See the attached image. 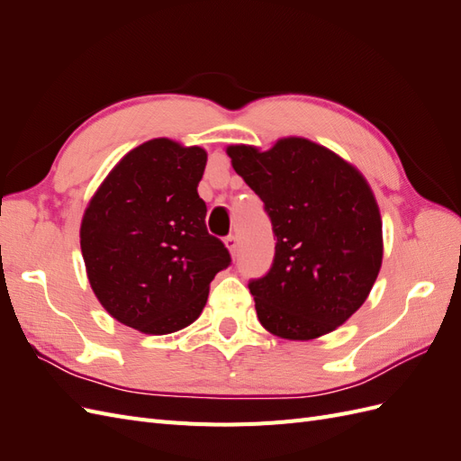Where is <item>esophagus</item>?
Segmentation results:
<instances>
[{
    "instance_id": "1",
    "label": "esophagus",
    "mask_w": 461,
    "mask_h": 461,
    "mask_svg": "<svg viewBox=\"0 0 461 461\" xmlns=\"http://www.w3.org/2000/svg\"><path fill=\"white\" fill-rule=\"evenodd\" d=\"M225 246L229 248V252H230L232 256H236V252H239V239H236L234 234L227 236V239H225Z\"/></svg>"
}]
</instances>
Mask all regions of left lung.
Masks as SVG:
<instances>
[{"instance_id": "1", "label": "left lung", "mask_w": 461, "mask_h": 461, "mask_svg": "<svg viewBox=\"0 0 461 461\" xmlns=\"http://www.w3.org/2000/svg\"><path fill=\"white\" fill-rule=\"evenodd\" d=\"M227 153L276 239L269 271L248 283L259 323L290 340L340 327L369 296L383 261L381 215L366 178L303 138Z\"/></svg>"}]
</instances>
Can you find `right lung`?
I'll return each instance as SVG.
<instances>
[{
  "label": "right lung",
  "mask_w": 461,
  "mask_h": 461,
  "mask_svg": "<svg viewBox=\"0 0 461 461\" xmlns=\"http://www.w3.org/2000/svg\"><path fill=\"white\" fill-rule=\"evenodd\" d=\"M207 153L156 138L124 156L92 198L80 248L94 294L146 334L188 327L230 254L205 227L198 183Z\"/></svg>",
  "instance_id": "1"
}]
</instances>
